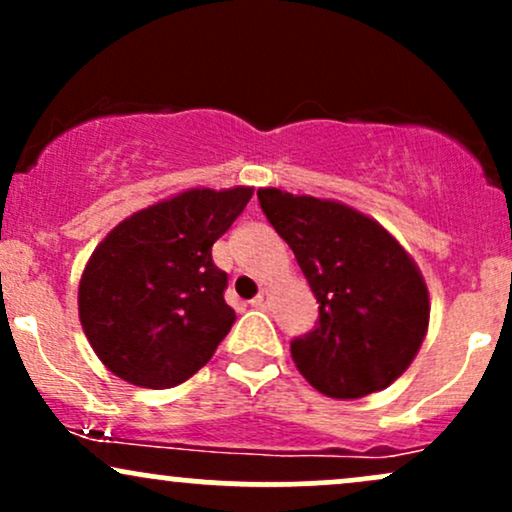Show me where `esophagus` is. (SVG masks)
<instances>
[{
  "instance_id": "34e87169",
  "label": "esophagus",
  "mask_w": 512,
  "mask_h": 512,
  "mask_svg": "<svg viewBox=\"0 0 512 512\" xmlns=\"http://www.w3.org/2000/svg\"><path fill=\"white\" fill-rule=\"evenodd\" d=\"M252 308H267V303H269V298H267V291H260L257 293L255 298H252Z\"/></svg>"
}]
</instances>
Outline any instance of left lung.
<instances>
[{
    "label": "left lung",
    "mask_w": 512,
    "mask_h": 512,
    "mask_svg": "<svg viewBox=\"0 0 512 512\" xmlns=\"http://www.w3.org/2000/svg\"><path fill=\"white\" fill-rule=\"evenodd\" d=\"M274 231L289 243L320 315L291 342L303 378L322 395L356 399L395 383L428 327L419 267L378 221L339 202L257 190Z\"/></svg>",
    "instance_id": "left-lung-1"
}]
</instances>
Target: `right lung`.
<instances>
[{"instance_id": "obj_1", "label": "right lung", "mask_w": 512, "mask_h": 512, "mask_svg": "<svg viewBox=\"0 0 512 512\" xmlns=\"http://www.w3.org/2000/svg\"><path fill=\"white\" fill-rule=\"evenodd\" d=\"M252 187L187 190L137 211L93 250L79 317L98 358L127 383L166 390L214 356L236 322L228 274L211 245L250 202Z\"/></svg>"}]
</instances>
